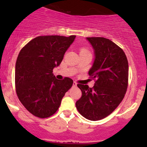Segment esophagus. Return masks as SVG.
<instances>
[{
    "instance_id": "obj_1",
    "label": "esophagus",
    "mask_w": 147,
    "mask_h": 147,
    "mask_svg": "<svg viewBox=\"0 0 147 147\" xmlns=\"http://www.w3.org/2000/svg\"><path fill=\"white\" fill-rule=\"evenodd\" d=\"M77 82H73V84H72V86H73V87H76V86H77Z\"/></svg>"
}]
</instances>
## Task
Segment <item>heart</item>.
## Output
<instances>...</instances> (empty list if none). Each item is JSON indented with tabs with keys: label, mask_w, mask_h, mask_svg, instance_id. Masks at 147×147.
<instances>
[{
	"label": "heart",
	"mask_w": 147,
	"mask_h": 147,
	"mask_svg": "<svg viewBox=\"0 0 147 147\" xmlns=\"http://www.w3.org/2000/svg\"><path fill=\"white\" fill-rule=\"evenodd\" d=\"M82 52H90V51L86 48H82L80 49V53H82Z\"/></svg>",
	"instance_id": "heart-1"
}]
</instances>
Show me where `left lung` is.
Listing matches in <instances>:
<instances>
[{"label": "left lung", "mask_w": 147, "mask_h": 147, "mask_svg": "<svg viewBox=\"0 0 147 147\" xmlns=\"http://www.w3.org/2000/svg\"><path fill=\"white\" fill-rule=\"evenodd\" d=\"M95 50V59L88 75L95 85L78 84L81 98L76 102L79 113L97 121L112 113L124 99L129 83V63L120 47L104 37H87Z\"/></svg>", "instance_id": "obj_1"}]
</instances>
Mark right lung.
Returning <instances> with one entry per match:
<instances>
[{"label": "right lung", "mask_w": 147, "mask_h": 147, "mask_svg": "<svg viewBox=\"0 0 147 147\" xmlns=\"http://www.w3.org/2000/svg\"><path fill=\"white\" fill-rule=\"evenodd\" d=\"M75 35L39 36L21 49L15 67V87L18 99L30 113L47 118L57 112L73 80L57 79L53 68L61 63Z\"/></svg>", "instance_id": "right-lung-1"}]
</instances>
